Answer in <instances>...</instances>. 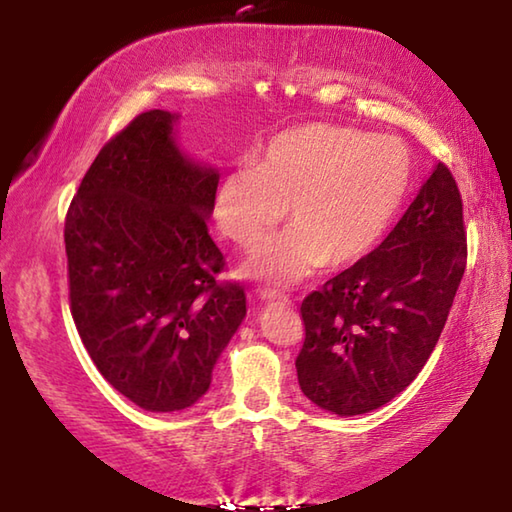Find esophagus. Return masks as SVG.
<instances>
[{
  "instance_id": "obj_1",
  "label": "esophagus",
  "mask_w": 512,
  "mask_h": 512,
  "mask_svg": "<svg viewBox=\"0 0 512 512\" xmlns=\"http://www.w3.org/2000/svg\"><path fill=\"white\" fill-rule=\"evenodd\" d=\"M259 298H262V300H282V302H289V296H284V293L275 291V289H262V291H259Z\"/></svg>"
}]
</instances>
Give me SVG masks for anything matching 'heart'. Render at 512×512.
I'll return each instance as SVG.
<instances>
[{
	"label": "heart",
	"instance_id": "b5f03b06",
	"mask_svg": "<svg viewBox=\"0 0 512 512\" xmlns=\"http://www.w3.org/2000/svg\"><path fill=\"white\" fill-rule=\"evenodd\" d=\"M411 183V151L397 137L305 124L273 135L255 164L225 173L214 216L232 244L255 250L289 207L291 228L244 273L296 284L327 262L348 266L368 255L400 214Z\"/></svg>",
	"mask_w": 512,
	"mask_h": 512
}]
</instances>
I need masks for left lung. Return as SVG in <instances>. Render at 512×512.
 Returning a JSON list of instances; mask_svg holds the SVG:
<instances>
[{"label":"left lung","mask_w":512,"mask_h":512,"mask_svg":"<svg viewBox=\"0 0 512 512\" xmlns=\"http://www.w3.org/2000/svg\"><path fill=\"white\" fill-rule=\"evenodd\" d=\"M465 264L461 192L438 162L388 237L302 300V393L336 415L400 395L436 348Z\"/></svg>","instance_id":"left-lung-1"}]
</instances>
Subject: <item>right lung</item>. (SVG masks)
Instances as JSON below:
<instances>
[{
	"label": "right lung",
	"instance_id": "right-lung-1",
	"mask_svg": "<svg viewBox=\"0 0 512 512\" xmlns=\"http://www.w3.org/2000/svg\"><path fill=\"white\" fill-rule=\"evenodd\" d=\"M149 110L103 144L65 216L69 309L90 359L140 409L183 411L207 393L246 316L207 232L219 173Z\"/></svg>",
	"mask_w": 512,
	"mask_h": 512
}]
</instances>
